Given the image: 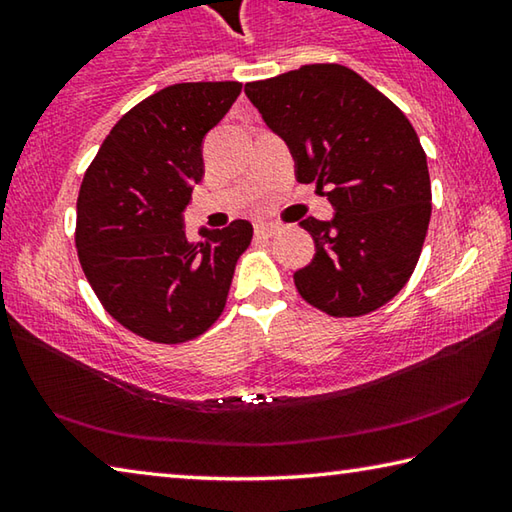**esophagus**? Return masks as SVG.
Listing matches in <instances>:
<instances>
[{"label":"esophagus","mask_w":512,"mask_h":512,"mask_svg":"<svg viewBox=\"0 0 512 512\" xmlns=\"http://www.w3.org/2000/svg\"><path fill=\"white\" fill-rule=\"evenodd\" d=\"M277 232V223L271 221H257L255 223V235L257 237H273Z\"/></svg>","instance_id":"1"}]
</instances>
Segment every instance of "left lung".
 <instances>
[{
  "instance_id": "8db88e82",
  "label": "left lung",
  "mask_w": 512,
  "mask_h": 512,
  "mask_svg": "<svg viewBox=\"0 0 512 512\" xmlns=\"http://www.w3.org/2000/svg\"><path fill=\"white\" fill-rule=\"evenodd\" d=\"M246 94L287 142L298 183L325 188L336 212L300 223L316 255L293 273L298 293L336 318L384 307L409 282L431 219L427 155L411 121L336 63L246 83Z\"/></svg>"
}]
</instances>
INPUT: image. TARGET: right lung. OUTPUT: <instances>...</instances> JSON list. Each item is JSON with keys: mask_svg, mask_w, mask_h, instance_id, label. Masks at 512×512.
I'll return each instance as SVG.
<instances>
[{"mask_svg": "<svg viewBox=\"0 0 512 512\" xmlns=\"http://www.w3.org/2000/svg\"><path fill=\"white\" fill-rule=\"evenodd\" d=\"M241 83H176L112 126L76 201L79 262L103 309L153 343H185L221 316L253 225L189 241L183 212L203 180V137Z\"/></svg>", "mask_w": 512, "mask_h": 512, "instance_id": "right-lung-1", "label": "right lung"}]
</instances>
